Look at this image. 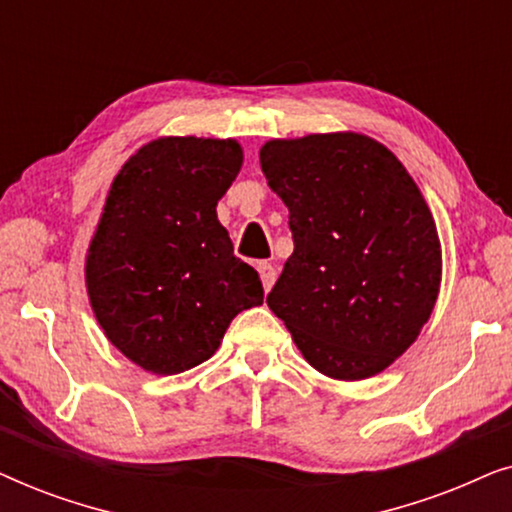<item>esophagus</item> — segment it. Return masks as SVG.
Returning <instances> with one entry per match:
<instances>
[{
  "mask_svg": "<svg viewBox=\"0 0 512 512\" xmlns=\"http://www.w3.org/2000/svg\"><path fill=\"white\" fill-rule=\"evenodd\" d=\"M256 270H258V275H261L263 289H265V291H270V289H272V284H275V279H277V270H275V265H270V263L261 261V263H256Z\"/></svg>",
  "mask_w": 512,
  "mask_h": 512,
  "instance_id": "1",
  "label": "esophagus"
}]
</instances>
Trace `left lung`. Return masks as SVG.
Returning <instances> with one entry per match:
<instances>
[{
	"label": "left lung",
	"instance_id": "obj_1",
	"mask_svg": "<svg viewBox=\"0 0 512 512\" xmlns=\"http://www.w3.org/2000/svg\"><path fill=\"white\" fill-rule=\"evenodd\" d=\"M258 156L293 233L268 307L319 373H382L417 340L440 291L429 205L401 160L359 132L270 139Z\"/></svg>",
	"mask_w": 512,
	"mask_h": 512
}]
</instances>
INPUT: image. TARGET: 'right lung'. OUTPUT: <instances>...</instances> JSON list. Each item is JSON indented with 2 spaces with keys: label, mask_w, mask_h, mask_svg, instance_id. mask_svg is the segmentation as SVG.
<instances>
[{
  "label": "right lung",
  "mask_w": 512,
  "mask_h": 512,
  "mask_svg": "<svg viewBox=\"0 0 512 512\" xmlns=\"http://www.w3.org/2000/svg\"><path fill=\"white\" fill-rule=\"evenodd\" d=\"M242 167L235 139L160 137L116 174L86 256L90 307L139 368L177 375L219 349L237 314L263 305L216 205Z\"/></svg>",
  "instance_id": "1"
}]
</instances>
